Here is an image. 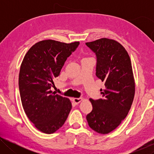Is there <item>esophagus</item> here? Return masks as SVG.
Returning a JSON list of instances; mask_svg holds the SVG:
<instances>
[{"mask_svg": "<svg viewBox=\"0 0 154 154\" xmlns=\"http://www.w3.org/2000/svg\"><path fill=\"white\" fill-rule=\"evenodd\" d=\"M82 98H75L72 99V101H73L75 104H79L80 102H82Z\"/></svg>", "mask_w": 154, "mask_h": 154, "instance_id": "1", "label": "esophagus"}]
</instances>
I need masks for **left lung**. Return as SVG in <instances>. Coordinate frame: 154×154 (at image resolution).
I'll use <instances>...</instances> for the list:
<instances>
[{
    "instance_id": "8db88e82",
    "label": "left lung",
    "mask_w": 154,
    "mask_h": 154,
    "mask_svg": "<svg viewBox=\"0 0 154 154\" xmlns=\"http://www.w3.org/2000/svg\"><path fill=\"white\" fill-rule=\"evenodd\" d=\"M97 58L96 75L105 82L103 98H90L93 109L86 119L93 130L108 134L127 116L133 102L135 83L131 60L118 41L102 38L85 43Z\"/></svg>"
}]
</instances>
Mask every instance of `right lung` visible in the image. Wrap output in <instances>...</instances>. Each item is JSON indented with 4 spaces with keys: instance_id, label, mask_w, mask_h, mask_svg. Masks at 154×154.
I'll list each match as a JSON object with an SVG mask.
<instances>
[{
    "instance_id": "1",
    "label": "right lung",
    "mask_w": 154,
    "mask_h": 154,
    "mask_svg": "<svg viewBox=\"0 0 154 154\" xmlns=\"http://www.w3.org/2000/svg\"><path fill=\"white\" fill-rule=\"evenodd\" d=\"M79 45V41H41L31 47L23 59L19 74L21 101L28 119L43 133L57 131L71 110L69 99L52 92L51 88L67 58Z\"/></svg>"
}]
</instances>
